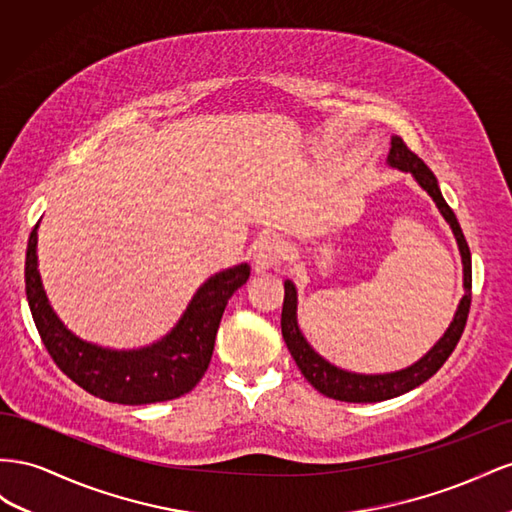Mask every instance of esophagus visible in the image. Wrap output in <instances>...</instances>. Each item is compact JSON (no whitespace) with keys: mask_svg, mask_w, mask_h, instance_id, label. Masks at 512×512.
<instances>
[{"mask_svg":"<svg viewBox=\"0 0 512 512\" xmlns=\"http://www.w3.org/2000/svg\"><path fill=\"white\" fill-rule=\"evenodd\" d=\"M285 242L279 238H264L255 248V268L257 270H268L276 268L285 257Z\"/></svg>","mask_w":512,"mask_h":512,"instance_id":"34e87169","label":"esophagus"}]
</instances>
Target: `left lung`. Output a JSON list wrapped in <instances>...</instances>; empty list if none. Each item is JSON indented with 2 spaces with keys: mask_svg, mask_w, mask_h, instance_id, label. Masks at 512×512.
Returning <instances> with one entry per match:
<instances>
[{
  "mask_svg": "<svg viewBox=\"0 0 512 512\" xmlns=\"http://www.w3.org/2000/svg\"><path fill=\"white\" fill-rule=\"evenodd\" d=\"M388 165L394 169H401V171H410L414 175L416 182L425 188V191L431 195V199L435 201L437 210H440L442 216L446 218V223L450 225L452 233H455L461 261H463L465 294L457 306V313H455V317H452L448 330L444 332V337L437 341L418 362H414L412 367L394 371V373H382V375H362V373H349V371L334 367V364L321 358L315 349L306 343L304 334L298 328V317H296V311H298L296 287L291 281H285L281 330H283V339L287 343L291 358L296 360L298 369L306 377V382H309L315 390L326 394V397H330V399L347 401V403L386 401V399L399 397V394L410 392L420 384H425L429 377H433L437 371L442 369V364L448 360V356L455 352V347H457L461 334H463V328H465L467 313H470V304H472L470 246H467V242H465V236H463L455 212L450 210V206L440 193V186H437L433 171L425 163H422V160L410 148H407L401 137L390 139Z\"/></svg>",
  "mask_w": 512,
  "mask_h": 512,
  "instance_id": "left-lung-1",
  "label": "left lung"
}]
</instances>
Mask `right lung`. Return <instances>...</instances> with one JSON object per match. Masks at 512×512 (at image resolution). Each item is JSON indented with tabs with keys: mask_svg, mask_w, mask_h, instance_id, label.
<instances>
[{
	"mask_svg": "<svg viewBox=\"0 0 512 512\" xmlns=\"http://www.w3.org/2000/svg\"><path fill=\"white\" fill-rule=\"evenodd\" d=\"M36 244L38 223L27 242L25 294L42 343L77 386L98 399L122 405L169 401L191 392L208 371L229 298L251 276L246 264L210 276L167 337L150 347L115 352L81 341L57 319L42 289Z\"/></svg>",
	"mask_w": 512,
	"mask_h": 512,
	"instance_id": "1",
	"label": "right lung"
}]
</instances>
